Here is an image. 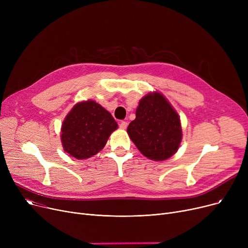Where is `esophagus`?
<instances>
[{"instance_id":"obj_1","label":"esophagus","mask_w":248,"mask_h":248,"mask_svg":"<svg viewBox=\"0 0 248 248\" xmlns=\"http://www.w3.org/2000/svg\"><path fill=\"white\" fill-rule=\"evenodd\" d=\"M126 126H127V123L126 122H121V124H120V127L122 128V129H125L126 128Z\"/></svg>"}]
</instances>
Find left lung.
<instances>
[{
	"instance_id": "obj_1",
	"label": "left lung",
	"mask_w": 248,
	"mask_h": 248,
	"mask_svg": "<svg viewBox=\"0 0 248 248\" xmlns=\"http://www.w3.org/2000/svg\"><path fill=\"white\" fill-rule=\"evenodd\" d=\"M127 134L140 152L154 161L172 157L182 140L179 115L159 93L140 99L136 120L128 124Z\"/></svg>"
}]
</instances>
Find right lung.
<instances>
[{"label":"right lung","instance_id":"1","mask_svg":"<svg viewBox=\"0 0 248 248\" xmlns=\"http://www.w3.org/2000/svg\"><path fill=\"white\" fill-rule=\"evenodd\" d=\"M117 128L112 115L93 100L77 103L61 127L64 151L76 159H87L106 146Z\"/></svg>","mask_w":248,"mask_h":248}]
</instances>
